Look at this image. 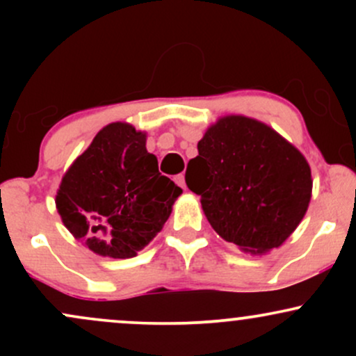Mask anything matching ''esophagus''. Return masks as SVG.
Returning <instances> with one entry per match:
<instances>
[{
  "instance_id": "obj_1",
  "label": "esophagus",
  "mask_w": 356,
  "mask_h": 356,
  "mask_svg": "<svg viewBox=\"0 0 356 356\" xmlns=\"http://www.w3.org/2000/svg\"><path fill=\"white\" fill-rule=\"evenodd\" d=\"M175 182H177L179 187L186 189V179H184V174H177L175 175Z\"/></svg>"
}]
</instances>
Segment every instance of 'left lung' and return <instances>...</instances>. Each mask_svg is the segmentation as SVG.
<instances>
[{"mask_svg":"<svg viewBox=\"0 0 356 356\" xmlns=\"http://www.w3.org/2000/svg\"><path fill=\"white\" fill-rule=\"evenodd\" d=\"M186 184L214 231L243 251L281 246L312 199V170L289 142L252 118H220L199 140Z\"/></svg>","mask_w":356,"mask_h":356,"instance_id":"obj_1","label":"left lung"}]
</instances>
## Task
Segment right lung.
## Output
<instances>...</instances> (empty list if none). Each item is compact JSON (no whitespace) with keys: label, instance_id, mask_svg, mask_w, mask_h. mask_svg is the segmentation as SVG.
Instances as JSON below:
<instances>
[{"label":"right lung","instance_id":"obj_1","mask_svg":"<svg viewBox=\"0 0 356 356\" xmlns=\"http://www.w3.org/2000/svg\"><path fill=\"white\" fill-rule=\"evenodd\" d=\"M182 189L159 172L145 134L110 124L61 179L56 209L68 231L100 256L134 257L169 219Z\"/></svg>","mask_w":356,"mask_h":356}]
</instances>
